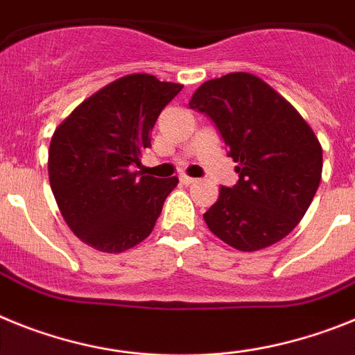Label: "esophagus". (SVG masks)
Listing matches in <instances>:
<instances>
[{
	"label": "esophagus",
	"instance_id": "obj_1",
	"mask_svg": "<svg viewBox=\"0 0 355 355\" xmlns=\"http://www.w3.org/2000/svg\"><path fill=\"white\" fill-rule=\"evenodd\" d=\"M180 182H182V184H184V186H191V184H195L196 178L187 177V175H180Z\"/></svg>",
	"mask_w": 355,
	"mask_h": 355
}]
</instances>
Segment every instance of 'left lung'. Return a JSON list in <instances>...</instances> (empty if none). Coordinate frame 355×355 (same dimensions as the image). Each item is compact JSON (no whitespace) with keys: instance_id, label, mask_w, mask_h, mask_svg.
<instances>
[{"instance_id":"1","label":"left lung","mask_w":355,"mask_h":355,"mask_svg":"<svg viewBox=\"0 0 355 355\" xmlns=\"http://www.w3.org/2000/svg\"><path fill=\"white\" fill-rule=\"evenodd\" d=\"M189 107L214 123L239 175L203 214L209 230L243 252L280 241L304 218L322 178V146L311 126L248 73L209 80Z\"/></svg>"}]
</instances>
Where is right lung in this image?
<instances>
[{
	"instance_id": "1",
	"label": "right lung",
	"mask_w": 355,
	"mask_h": 355,
	"mask_svg": "<svg viewBox=\"0 0 355 355\" xmlns=\"http://www.w3.org/2000/svg\"><path fill=\"white\" fill-rule=\"evenodd\" d=\"M184 85L152 75L116 80L78 105L51 137V191L69 229L100 252L119 254L152 234L178 178L134 171L152 148L159 114Z\"/></svg>"
}]
</instances>
